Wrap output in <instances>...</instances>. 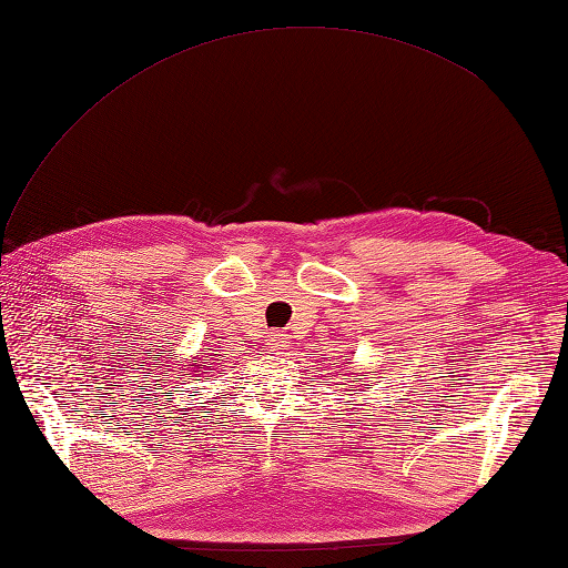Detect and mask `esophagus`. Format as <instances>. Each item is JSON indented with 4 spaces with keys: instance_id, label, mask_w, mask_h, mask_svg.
Returning a JSON list of instances; mask_svg holds the SVG:
<instances>
[{
    "instance_id": "obj_1",
    "label": "esophagus",
    "mask_w": 568,
    "mask_h": 568,
    "mask_svg": "<svg viewBox=\"0 0 568 568\" xmlns=\"http://www.w3.org/2000/svg\"><path fill=\"white\" fill-rule=\"evenodd\" d=\"M287 344H291V342H287V334H281V332L271 334V339H268V348H271V352L281 354V352H285Z\"/></svg>"
}]
</instances>
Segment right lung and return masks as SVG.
Here are the masks:
<instances>
[{
    "instance_id": "obj_1",
    "label": "right lung",
    "mask_w": 568,
    "mask_h": 568,
    "mask_svg": "<svg viewBox=\"0 0 568 568\" xmlns=\"http://www.w3.org/2000/svg\"><path fill=\"white\" fill-rule=\"evenodd\" d=\"M210 371H212V366H210L207 358H200V361H195V364L190 361V368H187L185 376L192 378V381H202V378H207Z\"/></svg>"
}]
</instances>
